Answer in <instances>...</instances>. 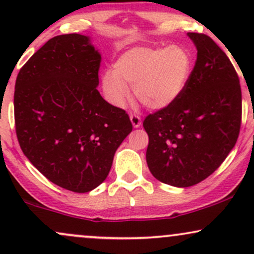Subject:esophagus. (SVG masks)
Instances as JSON below:
<instances>
[{
    "label": "esophagus",
    "instance_id": "34e87169",
    "mask_svg": "<svg viewBox=\"0 0 254 254\" xmlns=\"http://www.w3.org/2000/svg\"><path fill=\"white\" fill-rule=\"evenodd\" d=\"M130 121H131V124H132L133 127H141L142 121H141V118H139L137 115H130Z\"/></svg>",
    "mask_w": 254,
    "mask_h": 254
}]
</instances>
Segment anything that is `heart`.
I'll return each mask as SVG.
<instances>
[{"label":"heart","instance_id":"1","mask_svg":"<svg viewBox=\"0 0 254 254\" xmlns=\"http://www.w3.org/2000/svg\"><path fill=\"white\" fill-rule=\"evenodd\" d=\"M191 72V55L182 46H137L119 55L112 70L103 74L101 83L115 106H124L130 95L127 87H133L135 97L144 106L162 110L182 95Z\"/></svg>","mask_w":254,"mask_h":254}]
</instances>
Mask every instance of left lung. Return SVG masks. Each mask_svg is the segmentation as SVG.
I'll use <instances>...</instances> for the list:
<instances>
[{
    "mask_svg": "<svg viewBox=\"0 0 254 254\" xmlns=\"http://www.w3.org/2000/svg\"><path fill=\"white\" fill-rule=\"evenodd\" d=\"M188 37L197 49L188 86L143 122L150 173L176 188L196 185L214 173L234 148L241 125V88L232 62L210 37Z\"/></svg>",
    "mask_w": 254,
    "mask_h": 254,
    "instance_id": "8db88e82",
    "label": "left lung"
}]
</instances>
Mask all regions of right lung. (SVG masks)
<instances>
[{
  "mask_svg": "<svg viewBox=\"0 0 254 254\" xmlns=\"http://www.w3.org/2000/svg\"><path fill=\"white\" fill-rule=\"evenodd\" d=\"M101 55L89 37H54L20 69L14 92L17 141L43 176L89 192L106 179L132 131L129 116L101 97Z\"/></svg>",
  "mask_w": 254,
  "mask_h": 254,
  "instance_id": "obj_1",
  "label": "right lung"
}]
</instances>
